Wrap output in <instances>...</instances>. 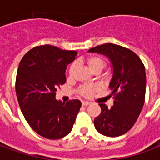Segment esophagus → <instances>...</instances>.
I'll return each instance as SVG.
<instances>
[{
    "label": "esophagus",
    "mask_w": 160,
    "mask_h": 160,
    "mask_svg": "<svg viewBox=\"0 0 160 160\" xmlns=\"http://www.w3.org/2000/svg\"><path fill=\"white\" fill-rule=\"evenodd\" d=\"M91 103L90 102H88V101H83V102H82V105H83V106H87V105H89Z\"/></svg>",
    "instance_id": "34e87169"
}]
</instances>
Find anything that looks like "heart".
I'll use <instances>...</instances> for the list:
<instances>
[{
    "instance_id": "heart-1",
    "label": "heart",
    "mask_w": 160,
    "mask_h": 160,
    "mask_svg": "<svg viewBox=\"0 0 160 160\" xmlns=\"http://www.w3.org/2000/svg\"><path fill=\"white\" fill-rule=\"evenodd\" d=\"M87 63H88V66H89L92 71L97 69L102 70L104 68V65H105L104 60L99 56H91L87 59ZM75 69H76V63H72L70 65L69 70H68V73H69L70 75L73 74ZM97 89L98 87L96 85H86V86H83L80 88V93L82 94L83 96H86V97H90Z\"/></svg>"
}]
</instances>
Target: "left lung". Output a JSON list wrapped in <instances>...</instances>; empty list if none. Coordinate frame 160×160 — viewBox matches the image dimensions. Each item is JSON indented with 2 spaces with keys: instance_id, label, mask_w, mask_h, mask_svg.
Wrapping results in <instances>:
<instances>
[{
  "instance_id": "obj_1",
  "label": "left lung",
  "mask_w": 160,
  "mask_h": 160,
  "mask_svg": "<svg viewBox=\"0 0 160 160\" xmlns=\"http://www.w3.org/2000/svg\"><path fill=\"white\" fill-rule=\"evenodd\" d=\"M88 51L108 57L113 72L109 87L112 90L111 96L114 95V105L108 108L99 104L101 113L94 119V126L105 136L118 137L134 126L144 105V64L132 50L114 43H104Z\"/></svg>"
}]
</instances>
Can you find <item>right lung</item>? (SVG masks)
I'll return each instance as SVG.
<instances>
[{
    "instance_id": "1",
    "label": "right lung",
    "mask_w": 160,
    "mask_h": 160,
    "mask_svg": "<svg viewBox=\"0 0 160 160\" xmlns=\"http://www.w3.org/2000/svg\"><path fill=\"white\" fill-rule=\"evenodd\" d=\"M76 56L73 50L42 45L29 50L19 62L17 98L26 122L42 137L57 140L73 128L81 102L73 99L65 104L56 100V92L66 82L67 67Z\"/></svg>"
}]
</instances>
